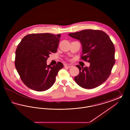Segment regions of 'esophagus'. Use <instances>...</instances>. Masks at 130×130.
Returning a JSON list of instances; mask_svg holds the SVG:
<instances>
[{
  "label": "esophagus",
  "instance_id": "1",
  "mask_svg": "<svg viewBox=\"0 0 130 130\" xmlns=\"http://www.w3.org/2000/svg\"><path fill=\"white\" fill-rule=\"evenodd\" d=\"M65 67H67L68 68H72L73 67V65L72 64H66L65 65Z\"/></svg>",
  "mask_w": 130,
  "mask_h": 130
}]
</instances>
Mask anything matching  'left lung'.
<instances>
[{"mask_svg":"<svg viewBox=\"0 0 130 130\" xmlns=\"http://www.w3.org/2000/svg\"><path fill=\"white\" fill-rule=\"evenodd\" d=\"M68 35L80 41L82 46L81 59L89 62V67L77 65L79 74L74 77L83 88L97 87L107 79L115 63V49L108 35L103 31L87 29Z\"/></svg>","mask_w":130,"mask_h":130,"instance_id":"left-lung-1","label":"left lung"}]
</instances>
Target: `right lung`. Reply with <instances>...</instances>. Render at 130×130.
<instances>
[{
    "instance_id": "obj_1",
    "label": "right lung",
    "mask_w": 130,
    "mask_h": 130,
    "mask_svg": "<svg viewBox=\"0 0 130 130\" xmlns=\"http://www.w3.org/2000/svg\"><path fill=\"white\" fill-rule=\"evenodd\" d=\"M61 35L31 34L22 38L15 51V66L26 86L41 92L53 85L61 62L50 66L47 64L49 55L56 53Z\"/></svg>"
}]
</instances>
